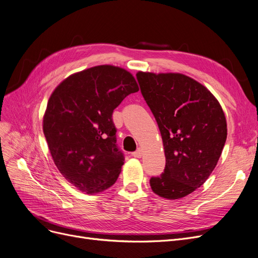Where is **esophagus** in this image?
<instances>
[{
  "label": "esophagus",
  "mask_w": 258,
  "mask_h": 258,
  "mask_svg": "<svg viewBox=\"0 0 258 258\" xmlns=\"http://www.w3.org/2000/svg\"><path fill=\"white\" fill-rule=\"evenodd\" d=\"M132 156L135 157V158H142V156H143V150L141 149V148H139L137 151H135L132 153Z\"/></svg>",
  "instance_id": "1"
}]
</instances>
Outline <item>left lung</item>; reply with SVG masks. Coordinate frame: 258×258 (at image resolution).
I'll return each mask as SVG.
<instances>
[{"label": "left lung", "mask_w": 258, "mask_h": 258, "mask_svg": "<svg viewBox=\"0 0 258 258\" xmlns=\"http://www.w3.org/2000/svg\"><path fill=\"white\" fill-rule=\"evenodd\" d=\"M141 92L156 117L166 158L164 172L150 179L167 200L186 197L209 179L224 147V112L211 91L180 73L138 72Z\"/></svg>", "instance_id": "8db88e82"}]
</instances>
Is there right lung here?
<instances>
[{"instance_id":"1","label":"right lung","mask_w":258,"mask_h":258,"mask_svg":"<svg viewBox=\"0 0 258 258\" xmlns=\"http://www.w3.org/2000/svg\"><path fill=\"white\" fill-rule=\"evenodd\" d=\"M138 91L130 72L104 64L70 75L50 94L43 133L58 170L80 191L99 194L116 182L125 160L112 113Z\"/></svg>"}]
</instances>
